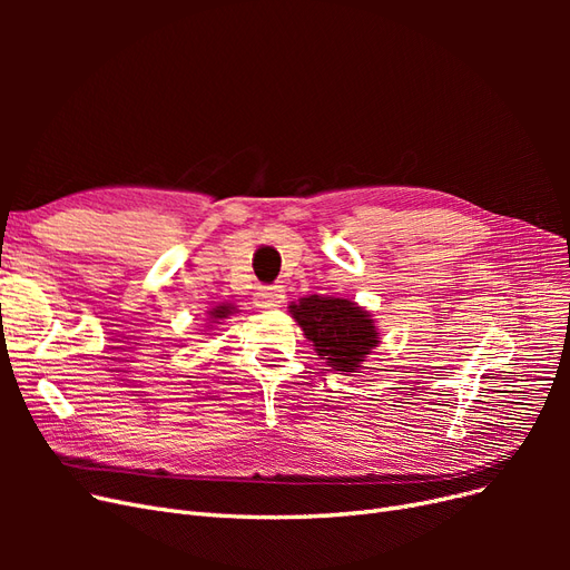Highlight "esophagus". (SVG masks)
<instances>
[{
    "label": "esophagus",
    "instance_id": "34e87169",
    "mask_svg": "<svg viewBox=\"0 0 570 570\" xmlns=\"http://www.w3.org/2000/svg\"><path fill=\"white\" fill-rule=\"evenodd\" d=\"M285 302V295L281 287H258L254 295V304L258 308H275Z\"/></svg>",
    "mask_w": 570,
    "mask_h": 570
}]
</instances>
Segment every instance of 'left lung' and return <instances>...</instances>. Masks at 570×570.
<instances>
[{
	"label": "left lung",
	"instance_id": "8db88e82",
	"mask_svg": "<svg viewBox=\"0 0 570 570\" xmlns=\"http://www.w3.org/2000/svg\"><path fill=\"white\" fill-rule=\"evenodd\" d=\"M289 314L304 331L306 340L314 342L325 364L344 375L364 368L361 364L381 342L373 316L350 299L321 295L302 297L289 304Z\"/></svg>",
	"mask_w": 570,
	"mask_h": 570
}]
</instances>
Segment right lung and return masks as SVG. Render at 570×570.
<instances>
[{"instance_id": "add662e5", "label": "right lung", "mask_w": 570, "mask_h": 570, "mask_svg": "<svg viewBox=\"0 0 570 570\" xmlns=\"http://www.w3.org/2000/svg\"><path fill=\"white\" fill-rule=\"evenodd\" d=\"M235 312H237V308H235L233 304H218V306H214L212 312H209V318H212V323H218V321H223V318L233 316Z\"/></svg>"}]
</instances>
